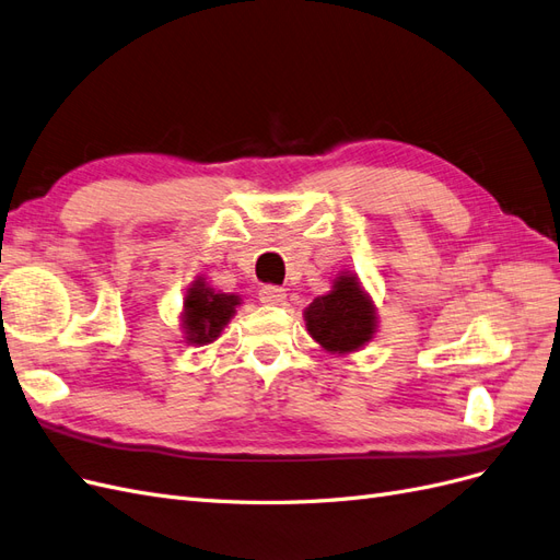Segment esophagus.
Here are the masks:
<instances>
[{
  "instance_id": "34e87169",
  "label": "esophagus",
  "mask_w": 560,
  "mask_h": 560,
  "mask_svg": "<svg viewBox=\"0 0 560 560\" xmlns=\"http://www.w3.org/2000/svg\"><path fill=\"white\" fill-rule=\"evenodd\" d=\"M284 299H287V292L282 290V287L266 284V287H261V292H259V301L266 303V306H278V303H282Z\"/></svg>"
}]
</instances>
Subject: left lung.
Listing matches in <instances>:
<instances>
[{"instance_id":"obj_1","label":"left lung","mask_w":560,"mask_h":560,"mask_svg":"<svg viewBox=\"0 0 560 560\" xmlns=\"http://www.w3.org/2000/svg\"><path fill=\"white\" fill-rule=\"evenodd\" d=\"M303 319L313 341L338 358L362 350L378 331L374 299L352 270H341L334 278L331 290L303 311Z\"/></svg>"}]
</instances>
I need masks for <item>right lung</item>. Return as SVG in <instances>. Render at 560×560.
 Returning <instances> with one entry per match:
<instances>
[{"instance_id": "obj_1", "label": "right lung", "mask_w": 560, "mask_h": 560, "mask_svg": "<svg viewBox=\"0 0 560 560\" xmlns=\"http://www.w3.org/2000/svg\"><path fill=\"white\" fill-rule=\"evenodd\" d=\"M241 303L243 299L238 294L219 292L206 278L198 276L184 292L179 313L184 341L196 348L214 343Z\"/></svg>"}]
</instances>
